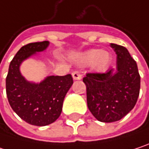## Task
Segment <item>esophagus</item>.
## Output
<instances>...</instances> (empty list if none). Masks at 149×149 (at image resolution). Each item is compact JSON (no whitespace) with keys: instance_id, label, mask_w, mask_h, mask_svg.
I'll list each match as a JSON object with an SVG mask.
<instances>
[{"instance_id":"obj_1","label":"esophagus","mask_w":149,"mask_h":149,"mask_svg":"<svg viewBox=\"0 0 149 149\" xmlns=\"http://www.w3.org/2000/svg\"><path fill=\"white\" fill-rule=\"evenodd\" d=\"M72 77L74 80H80L82 78V74L79 72H72Z\"/></svg>"}]
</instances>
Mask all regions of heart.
I'll list each match as a JSON object with an SVG mask.
<instances>
[{"label":"heart","mask_w":149,"mask_h":149,"mask_svg":"<svg viewBox=\"0 0 149 149\" xmlns=\"http://www.w3.org/2000/svg\"><path fill=\"white\" fill-rule=\"evenodd\" d=\"M111 56L109 52L100 49H91L80 56V61L84 65H91L97 71H103L109 64Z\"/></svg>","instance_id":"1"}]
</instances>
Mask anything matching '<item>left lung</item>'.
Instances as JSON below:
<instances>
[{"label":"left lung","instance_id":"1","mask_svg":"<svg viewBox=\"0 0 149 149\" xmlns=\"http://www.w3.org/2000/svg\"><path fill=\"white\" fill-rule=\"evenodd\" d=\"M116 54V68L105 73H87L83 78L86 85L87 105L100 122L121 120L137 102L141 77L136 62L122 45L110 44Z\"/></svg>","mask_w":149,"mask_h":149}]
</instances>
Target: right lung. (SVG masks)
Listing matches in <instances>:
<instances>
[{
	"instance_id": "obj_1",
	"label": "right lung",
	"mask_w": 149,
	"mask_h": 149,
	"mask_svg": "<svg viewBox=\"0 0 149 149\" xmlns=\"http://www.w3.org/2000/svg\"><path fill=\"white\" fill-rule=\"evenodd\" d=\"M49 45V41L23 45L9 65L6 92L13 110L25 122L45 126L55 122L62 111L65 97L73 84L71 74L50 76L40 84L30 83L20 74V64Z\"/></svg>"
}]
</instances>
